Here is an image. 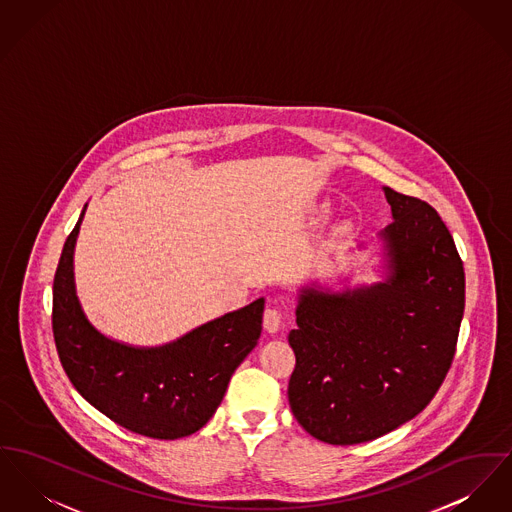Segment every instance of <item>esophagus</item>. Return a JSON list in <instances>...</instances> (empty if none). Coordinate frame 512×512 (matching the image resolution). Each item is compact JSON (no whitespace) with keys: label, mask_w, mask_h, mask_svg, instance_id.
<instances>
[{"label":"esophagus","mask_w":512,"mask_h":512,"mask_svg":"<svg viewBox=\"0 0 512 512\" xmlns=\"http://www.w3.org/2000/svg\"><path fill=\"white\" fill-rule=\"evenodd\" d=\"M282 325V315L276 307H267L263 313V327L265 331L276 332Z\"/></svg>","instance_id":"1"}]
</instances>
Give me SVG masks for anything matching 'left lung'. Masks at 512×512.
Here are the masks:
<instances>
[{
	"instance_id": "8db88e82",
	"label": "left lung",
	"mask_w": 512,
	"mask_h": 512,
	"mask_svg": "<svg viewBox=\"0 0 512 512\" xmlns=\"http://www.w3.org/2000/svg\"><path fill=\"white\" fill-rule=\"evenodd\" d=\"M387 278L344 292L303 288L288 342L290 408L329 445L373 441L416 418L443 385L464 315V267L425 201L383 187Z\"/></svg>"
}]
</instances>
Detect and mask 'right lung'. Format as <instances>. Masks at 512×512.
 Segmentation results:
<instances>
[{"instance_id":"add662e5","label":"right lung","mask_w":512,"mask_h":512,"mask_svg":"<svg viewBox=\"0 0 512 512\" xmlns=\"http://www.w3.org/2000/svg\"><path fill=\"white\" fill-rule=\"evenodd\" d=\"M85 209L54 276L52 329L61 365L77 392L121 427L164 441L187 437L211 420L232 373L257 346L265 300L164 346L137 348L104 336L83 313L75 290L73 251Z\"/></svg>"}]
</instances>
